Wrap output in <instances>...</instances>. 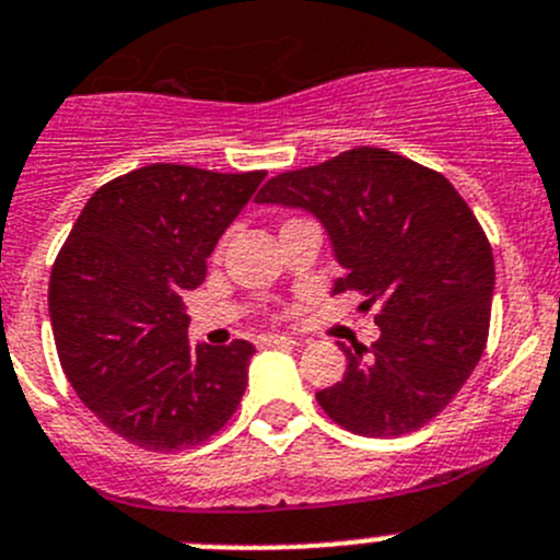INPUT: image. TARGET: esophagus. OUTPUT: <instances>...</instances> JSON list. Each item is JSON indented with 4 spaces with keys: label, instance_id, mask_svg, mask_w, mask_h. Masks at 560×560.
Segmentation results:
<instances>
[{
    "label": "esophagus",
    "instance_id": "34e87169",
    "mask_svg": "<svg viewBox=\"0 0 560 560\" xmlns=\"http://www.w3.org/2000/svg\"><path fill=\"white\" fill-rule=\"evenodd\" d=\"M259 345H276V347H295L298 339L292 336H281V334H268V336H259Z\"/></svg>",
    "mask_w": 560,
    "mask_h": 560
}]
</instances>
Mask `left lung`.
Wrapping results in <instances>:
<instances>
[{
	"mask_svg": "<svg viewBox=\"0 0 560 560\" xmlns=\"http://www.w3.org/2000/svg\"><path fill=\"white\" fill-rule=\"evenodd\" d=\"M257 202L312 213L347 270L334 295L380 303V339L369 350L339 345L347 372L317 390L319 407L363 438L432 421L485 352L495 290L490 241L457 188L405 155L355 148L276 175Z\"/></svg>",
	"mask_w": 560,
	"mask_h": 560,
	"instance_id": "1",
	"label": "left lung"
}]
</instances>
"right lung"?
<instances>
[{"label":"right lung","mask_w":560,"mask_h":560,"mask_svg":"<svg viewBox=\"0 0 560 560\" xmlns=\"http://www.w3.org/2000/svg\"><path fill=\"white\" fill-rule=\"evenodd\" d=\"M265 172L153 164L97 188L48 284L59 363L114 435L148 452L213 438L248 383L252 341L191 350L183 295Z\"/></svg>","instance_id":"add662e5"}]
</instances>
